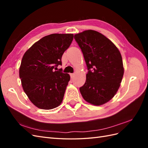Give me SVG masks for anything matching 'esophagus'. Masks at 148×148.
Masks as SVG:
<instances>
[{
  "label": "esophagus",
  "mask_w": 148,
  "mask_h": 148,
  "mask_svg": "<svg viewBox=\"0 0 148 148\" xmlns=\"http://www.w3.org/2000/svg\"><path fill=\"white\" fill-rule=\"evenodd\" d=\"M70 77H71V78H73L74 77V76H75V73H70Z\"/></svg>",
  "instance_id": "34e87169"
}]
</instances>
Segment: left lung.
<instances>
[{
    "mask_svg": "<svg viewBox=\"0 0 148 148\" xmlns=\"http://www.w3.org/2000/svg\"><path fill=\"white\" fill-rule=\"evenodd\" d=\"M74 38L88 70L80 92L90 104H104L115 96L122 82L124 69L121 53L110 40L96 31H84Z\"/></svg>",
    "mask_w": 148,
    "mask_h": 148,
    "instance_id": "left-lung-1",
    "label": "left lung"
}]
</instances>
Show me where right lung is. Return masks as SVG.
Returning a JSON list of instances; mask_svg holds the SVG:
<instances>
[{"label":"right lung","instance_id":"add662e5","mask_svg":"<svg viewBox=\"0 0 148 148\" xmlns=\"http://www.w3.org/2000/svg\"><path fill=\"white\" fill-rule=\"evenodd\" d=\"M73 39V34H52L43 37L26 51L19 70L21 85L31 102L49 110L62 102L70 79L62 69V57Z\"/></svg>","mask_w":148,"mask_h":148}]
</instances>
